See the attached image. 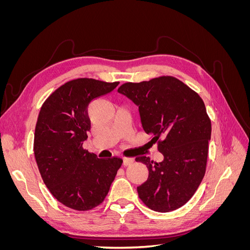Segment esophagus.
<instances>
[{
    "instance_id": "34e87169",
    "label": "esophagus",
    "mask_w": 250,
    "mask_h": 250,
    "mask_svg": "<svg viewBox=\"0 0 250 250\" xmlns=\"http://www.w3.org/2000/svg\"><path fill=\"white\" fill-rule=\"evenodd\" d=\"M133 162H134L133 158H128V157H124V158H123V165L126 166V167H127V166L132 165Z\"/></svg>"
}]
</instances>
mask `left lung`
<instances>
[{
	"label": "left lung",
	"instance_id": "left-lung-1",
	"mask_svg": "<svg viewBox=\"0 0 250 250\" xmlns=\"http://www.w3.org/2000/svg\"><path fill=\"white\" fill-rule=\"evenodd\" d=\"M139 107L143 129L158 143L161 163L147 156L148 179L138 187L141 200L160 213L183 207L206 174L211 124L200 96L184 82L163 76L140 83L127 82L118 89Z\"/></svg>",
	"mask_w": 250,
	"mask_h": 250
}]
</instances>
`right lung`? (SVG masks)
<instances>
[{
	"label": "right lung",
	"mask_w": 250,
	"mask_h": 250,
	"mask_svg": "<svg viewBox=\"0 0 250 250\" xmlns=\"http://www.w3.org/2000/svg\"><path fill=\"white\" fill-rule=\"evenodd\" d=\"M118 84L75 79L58 87L41 108L34 134L37 167L51 194L70 208L99 206L122 166V158H98L82 147L90 129L89 103Z\"/></svg>",
	"instance_id": "1"
}]
</instances>
